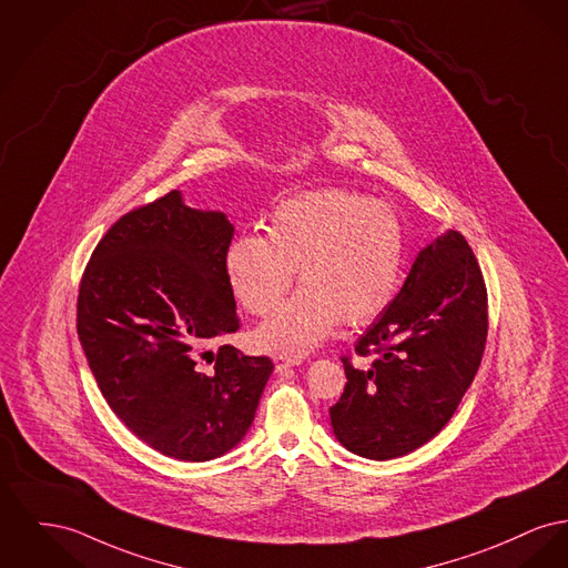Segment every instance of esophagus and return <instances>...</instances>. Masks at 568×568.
I'll return each mask as SVG.
<instances>
[{"instance_id":"34e87169","label":"esophagus","mask_w":568,"mask_h":568,"mask_svg":"<svg viewBox=\"0 0 568 568\" xmlns=\"http://www.w3.org/2000/svg\"><path fill=\"white\" fill-rule=\"evenodd\" d=\"M274 365H276V371H287V368L301 365V358H292V356H274Z\"/></svg>"}]
</instances>
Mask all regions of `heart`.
<instances>
[{
    "label": "heart",
    "instance_id": "heart-1",
    "mask_svg": "<svg viewBox=\"0 0 568 568\" xmlns=\"http://www.w3.org/2000/svg\"><path fill=\"white\" fill-rule=\"evenodd\" d=\"M405 230L386 201L347 189L304 191L281 201L267 235H237L225 272L237 302L267 315L294 283L302 287L264 322L255 338L276 354L302 356L347 326L373 322L399 290Z\"/></svg>",
    "mask_w": 568,
    "mask_h": 568
}]
</instances>
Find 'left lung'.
Returning a JSON list of instances; mask_svg holds the SVG:
<instances>
[{
  "label": "left lung",
  "mask_w": 568,
  "mask_h": 568,
  "mask_svg": "<svg viewBox=\"0 0 568 568\" xmlns=\"http://www.w3.org/2000/svg\"><path fill=\"white\" fill-rule=\"evenodd\" d=\"M487 290L466 237L437 235L414 260L395 301L356 343L373 365L343 358L345 390L331 407L334 437L354 455L414 453L453 418L485 352Z\"/></svg>",
  "instance_id": "8db88e82"
}]
</instances>
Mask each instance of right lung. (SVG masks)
<instances>
[{"label": "right lung", "instance_id": "obj_1", "mask_svg": "<svg viewBox=\"0 0 568 568\" xmlns=\"http://www.w3.org/2000/svg\"><path fill=\"white\" fill-rule=\"evenodd\" d=\"M227 214L180 191L124 214L83 272L77 333L102 397L141 442L210 462L248 432L272 361L216 345L240 328Z\"/></svg>", "mask_w": 568, "mask_h": 568}]
</instances>
